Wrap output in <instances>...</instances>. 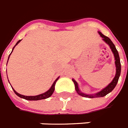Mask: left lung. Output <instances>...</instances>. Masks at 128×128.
Masks as SVG:
<instances>
[{
    "mask_svg": "<svg viewBox=\"0 0 128 128\" xmlns=\"http://www.w3.org/2000/svg\"><path fill=\"white\" fill-rule=\"evenodd\" d=\"M98 33H99V34L100 35V36L102 38V40H103L106 43H107V44L109 45L110 48H111L112 51L113 52L114 56V58H115V64L116 67V72L115 77L114 78L112 81L106 87L102 90L101 91L99 92H98V93L96 94H86L82 93V92H80V90H79L78 83L76 82V81H75L74 79H72V81L74 82V85H75V88H76V92H77V93H78L80 96H82L85 98H93L104 97V96H105L107 95L108 94H109L110 92H111L114 89V88L116 87V86L118 82L120 76V73H121V64H120L119 54H118V50H116V48L115 45L113 44V42H112L111 40H110L108 37L106 36L105 35H104L103 34L102 32H98Z\"/></svg>",
    "mask_w": 128,
    "mask_h": 128,
    "instance_id": "obj_1",
    "label": "left lung"
}]
</instances>
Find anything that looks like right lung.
I'll list each match as a JSON object with an SVG mask.
<instances>
[{
	"mask_svg": "<svg viewBox=\"0 0 128 128\" xmlns=\"http://www.w3.org/2000/svg\"><path fill=\"white\" fill-rule=\"evenodd\" d=\"M21 41V40H18V42H16V44H15V46L13 47L12 48V52H11V53L12 52L13 50H14V47L16 46L17 44H18ZM11 53L10 54V55L11 54ZM10 55H9L8 56V60L9 58H10ZM58 78H59V77H58V78H56V80H55L54 82V83L52 84V86H51V88H50V89L48 90V91H46V92H44V93L43 94H39V95H37V96H24V95H22V94H18L17 92H16L13 89V88L12 87V88L13 89V90H14V92L18 96H19L20 98H23V99H25L26 100H43V99H46V98H48L50 97L51 96H52V94H53V92H54V86H55V84H56V82H57V80H58Z\"/></svg>",
	"mask_w": 128,
	"mask_h": 128,
	"instance_id": "add662e5",
	"label": "right lung"
}]
</instances>
